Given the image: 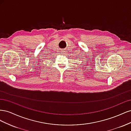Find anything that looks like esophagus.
Listing matches in <instances>:
<instances>
[{"label":"esophagus","instance_id":"1","mask_svg":"<svg viewBox=\"0 0 131 131\" xmlns=\"http://www.w3.org/2000/svg\"><path fill=\"white\" fill-rule=\"evenodd\" d=\"M61 53H64V51H62Z\"/></svg>","mask_w":131,"mask_h":131}]
</instances>
